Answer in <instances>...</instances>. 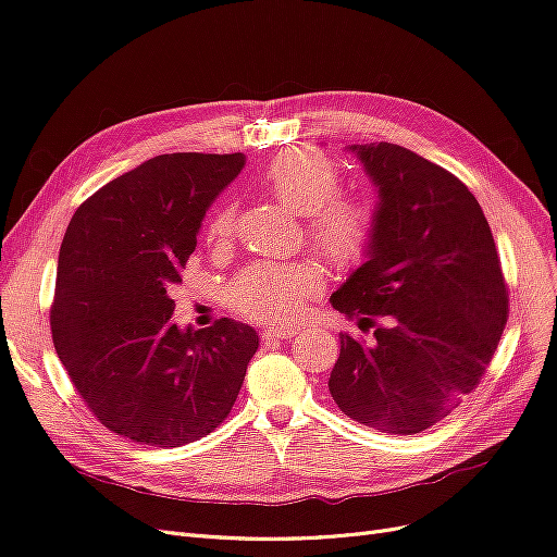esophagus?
<instances>
[{
  "instance_id": "esophagus-1",
  "label": "esophagus",
  "mask_w": 557,
  "mask_h": 557,
  "mask_svg": "<svg viewBox=\"0 0 557 557\" xmlns=\"http://www.w3.org/2000/svg\"><path fill=\"white\" fill-rule=\"evenodd\" d=\"M299 330L297 327H267L262 330V342H283L290 339Z\"/></svg>"
}]
</instances>
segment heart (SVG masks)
<instances>
[{
    "label": "heart",
    "instance_id": "b5f03b06",
    "mask_svg": "<svg viewBox=\"0 0 557 557\" xmlns=\"http://www.w3.org/2000/svg\"><path fill=\"white\" fill-rule=\"evenodd\" d=\"M258 183L283 205L305 213L307 242L334 269H356L374 248L379 213L369 199L344 195L342 172L318 150L293 148L269 162ZM234 232V209H215L207 225L211 248H225ZM323 288L313 262H256L232 278L227 301L234 313L256 323L285 325L305 313Z\"/></svg>",
    "mask_w": 557,
    "mask_h": 557
}]
</instances>
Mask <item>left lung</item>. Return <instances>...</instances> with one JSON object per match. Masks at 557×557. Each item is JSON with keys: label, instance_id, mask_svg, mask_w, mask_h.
<instances>
[{"label": "left lung", "instance_id": "left-lung-1", "mask_svg": "<svg viewBox=\"0 0 557 557\" xmlns=\"http://www.w3.org/2000/svg\"><path fill=\"white\" fill-rule=\"evenodd\" d=\"M379 185L369 260L330 301L372 344L339 334L330 393L348 418L418 434L476 391L509 318L491 225L467 185L397 144L350 146Z\"/></svg>", "mask_w": 557, "mask_h": 557}]
</instances>
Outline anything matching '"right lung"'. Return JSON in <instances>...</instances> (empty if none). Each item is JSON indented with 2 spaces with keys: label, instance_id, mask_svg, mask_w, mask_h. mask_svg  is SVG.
<instances>
[{
  "label": "right lung",
  "instance_id": "1",
  "mask_svg": "<svg viewBox=\"0 0 557 557\" xmlns=\"http://www.w3.org/2000/svg\"><path fill=\"white\" fill-rule=\"evenodd\" d=\"M242 166V153L150 158L83 201L64 232L53 344L86 407L132 442L176 448L213 432L258 350L237 320L185 332L170 320L201 218Z\"/></svg>",
  "mask_w": 557,
  "mask_h": 557
}]
</instances>
